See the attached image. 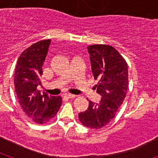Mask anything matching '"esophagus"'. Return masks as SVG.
I'll use <instances>...</instances> for the list:
<instances>
[{
	"label": "esophagus",
	"mask_w": 158,
	"mask_h": 158,
	"mask_svg": "<svg viewBox=\"0 0 158 158\" xmlns=\"http://www.w3.org/2000/svg\"><path fill=\"white\" fill-rule=\"evenodd\" d=\"M64 97H65V98H73V97H75V95L65 93V94H64Z\"/></svg>",
	"instance_id": "34e87169"
}]
</instances>
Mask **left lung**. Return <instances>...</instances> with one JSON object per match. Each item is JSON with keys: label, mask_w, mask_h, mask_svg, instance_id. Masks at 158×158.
<instances>
[{"label": "left lung", "mask_w": 158, "mask_h": 158, "mask_svg": "<svg viewBox=\"0 0 158 158\" xmlns=\"http://www.w3.org/2000/svg\"><path fill=\"white\" fill-rule=\"evenodd\" d=\"M88 51L93 77L99 81L96 93L101 100L98 104L89 101L88 109L79 113L78 118L86 127L100 129L115 117L126 97L128 66L126 60L111 46H89Z\"/></svg>", "instance_id": "obj_1"}]
</instances>
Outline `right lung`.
Returning a JSON list of instances; mask_svg holds the SVG:
<instances>
[{"mask_svg": "<svg viewBox=\"0 0 158 158\" xmlns=\"http://www.w3.org/2000/svg\"><path fill=\"white\" fill-rule=\"evenodd\" d=\"M51 40L34 43L22 52L15 69L14 85L19 103L24 113L38 124L52 119L62 105L61 96L41 94L37 89L41 85L43 65L47 57Z\"/></svg>", "mask_w": 158, "mask_h": 158, "instance_id": "right-lung-1", "label": "right lung"}]
</instances>
